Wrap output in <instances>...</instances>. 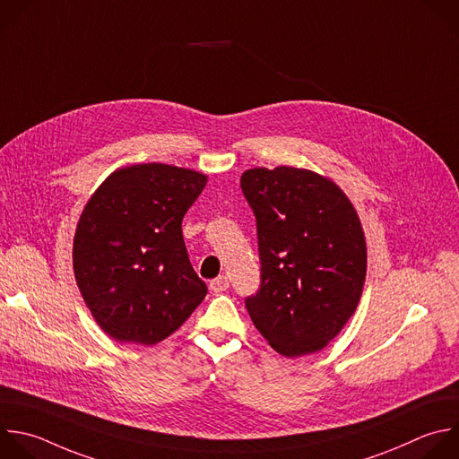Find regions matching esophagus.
<instances>
[{
	"instance_id": "esophagus-1",
	"label": "esophagus",
	"mask_w": 459,
	"mask_h": 459,
	"mask_svg": "<svg viewBox=\"0 0 459 459\" xmlns=\"http://www.w3.org/2000/svg\"><path fill=\"white\" fill-rule=\"evenodd\" d=\"M211 290L214 291V293H221V291H225L227 288H229V279L225 277V275H220V277H216L214 281H211Z\"/></svg>"
}]
</instances>
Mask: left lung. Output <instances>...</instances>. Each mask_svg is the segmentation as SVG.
<instances>
[{
    "mask_svg": "<svg viewBox=\"0 0 459 459\" xmlns=\"http://www.w3.org/2000/svg\"><path fill=\"white\" fill-rule=\"evenodd\" d=\"M241 191L261 261L259 290L245 297L248 316L277 353H316L360 300L368 263L360 220L333 182L307 169H250Z\"/></svg>",
    "mask_w": 459,
    "mask_h": 459,
    "instance_id": "left-lung-1",
    "label": "left lung"
}]
</instances>
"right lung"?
<instances>
[{
  "label": "right lung",
  "mask_w": 459,
  "mask_h": 459,
  "mask_svg": "<svg viewBox=\"0 0 459 459\" xmlns=\"http://www.w3.org/2000/svg\"><path fill=\"white\" fill-rule=\"evenodd\" d=\"M205 184L196 171L138 164L109 175L86 204L74 238L75 279L115 341L157 344L207 295L182 236Z\"/></svg>",
  "instance_id": "right-lung-1"
}]
</instances>
